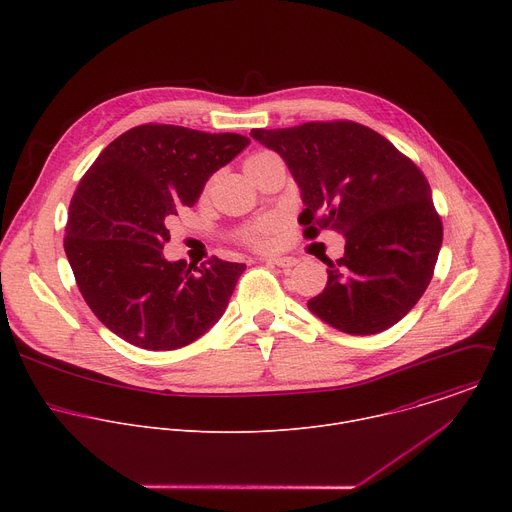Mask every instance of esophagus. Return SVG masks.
Instances as JSON below:
<instances>
[{
	"label": "esophagus",
	"instance_id": "34e87169",
	"mask_svg": "<svg viewBox=\"0 0 512 512\" xmlns=\"http://www.w3.org/2000/svg\"><path fill=\"white\" fill-rule=\"evenodd\" d=\"M269 263H273L277 267H294V265L300 263V259H296V257H271Z\"/></svg>",
	"mask_w": 512,
	"mask_h": 512
}]
</instances>
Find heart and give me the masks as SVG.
<instances>
[{"label":"heart","instance_id":"1","mask_svg":"<svg viewBox=\"0 0 512 512\" xmlns=\"http://www.w3.org/2000/svg\"><path fill=\"white\" fill-rule=\"evenodd\" d=\"M263 156H265V154H255V156H251V158L247 160V164L253 162V160H259V158H263ZM277 231H279V221H277L275 216L263 218V221H259V223L251 229L249 241H251L253 245H257V247H267V245H271V241H273V237L277 235Z\"/></svg>","mask_w":512,"mask_h":512}]
</instances>
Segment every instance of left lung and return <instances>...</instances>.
Instances as JSON below:
<instances>
[{"instance_id": "1", "label": "left lung", "mask_w": 512, "mask_h": 512, "mask_svg": "<svg viewBox=\"0 0 512 512\" xmlns=\"http://www.w3.org/2000/svg\"><path fill=\"white\" fill-rule=\"evenodd\" d=\"M294 176L308 237L340 233L344 255L308 308L332 328L369 336L423 296L442 249V221L421 170L381 133L354 121L251 129Z\"/></svg>"}]
</instances>
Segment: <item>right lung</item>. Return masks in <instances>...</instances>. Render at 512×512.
Returning <instances> with one entry per match:
<instances>
[{
	"label": "right lung",
	"instance_id": "obj_1",
	"mask_svg": "<svg viewBox=\"0 0 512 512\" xmlns=\"http://www.w3.org/2000/svg\"><path fill=\"white\" fill-rule=\"evenodd\" d=\"M249 145L239 133L139 125L99 154L68 206L64 251L93 314L145 350H176L225 314L245 263L168 261V223Z\"/></svg>",
	"mask_w": 512,
	"mask_h": 512
}]
</instances>
